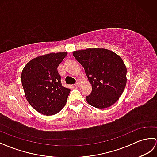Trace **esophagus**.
Segmentation results:
<instances>
[{"instance_id": "obj_1", "label": "esophagus", "mask_w": 157, "mask_h": 157, "mask_svg": "<svg viewBox=\"0 0 157 157\" xmlns=\"http://www.w3.org/2000/svg\"><path fill=\"white\" fill-rule=\"evenodd\" d=\"M79 84H80V82H79V81H77V82L75 83V84H74V86H76V87H77V86H79Z\"/></svg>"}]
</instances>
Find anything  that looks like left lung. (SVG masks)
I'll return each mask as SVG.
<instances>
[{"label": "left lung", "instance_id": "left-lung-1", "mask_svg": "<svg viewBox=\"0 0 157 157\" xmlns=\"http://www.w3.org/2000/svg\"><path fill=\"white\" fill-rule=\"evenodd\" d=\"M85 69L92 90L86 99L89 105L105 109L118 101L125 88L127 68L122 59L105 48H87L73 52Z\"/></svg>", "mask_w": 157, "mask_h": 157}]
</instances>
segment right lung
Returning a JSON list of instances; mask_svg holds the SVG:
<instances>
[{"label":"right lung","instance_id":"1","mask_svg":"<svg viewBox=\"0 0 157 157\" xmlns=\"http://www.w3.org/2000/svg\"><path fill=\"white\" fill-rule=\"evenodd\" d=\"M67 55V52H60L37 56L22 70L21 84L25 98L42 115H55L66 105L70 89L61 85L57 67Z\"/></svg>","mask_w":157,"mask_h":157}]
</instances>
